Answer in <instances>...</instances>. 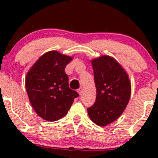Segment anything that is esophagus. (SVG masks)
I'll list each match as a JSON object with an SVG mask.
<instances>
[{
	"label": "esophagus",
	"mask_w": 158,
	"mask_h": 158,
	"mask_svg": "<svg viewBox=\"0 0 158 158\" xmlns=\"http://www.w3.org/2000/svg\"><path fill=\"white\" fill-rule=\"evenodd\" d=\"M77 92H78V93H79V95H82V92H83V89H82V88L79 89H78Z\"/></svg>",
	"instance_id": "34e87169"
}]
</instances>
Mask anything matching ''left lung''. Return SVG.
I'll return each instance as SVG.
<instances>
[{"label": "left lung", "mask_w": 158, "mask_h": 158, "mask_svg": "<svg viewBox=\"0 0 158 158\" xmlns=\"http://www.w3.org/2000/svg\"><path fill=\"white\" fill-rule=\"evenodd\" d=\"M96 99L87 109L91 120L98 126H106L123 113L131 97V85L126 71L109 56L92 60Z\"/></svg>", "instance_id": "left-lung-1"}]
</instances>
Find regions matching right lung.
<instances>
[{"mask_svg": "<svg viewBox=\"0 0 158 158\" xmlns=\"http://www.w3.org/2000/svg\"><path fill=\"white\" fill-rule=\"evenodd\" d=\"M73 57L52 50L41 56L32 66L25 79L30 102L36 114L44 120L54 122L67 114L79 96L69 89L65 73Z\"/></svg>", "mask_w": 158, "mask_h": 158, "instance_id": "1", "label": "right lung"}]
</instances>
